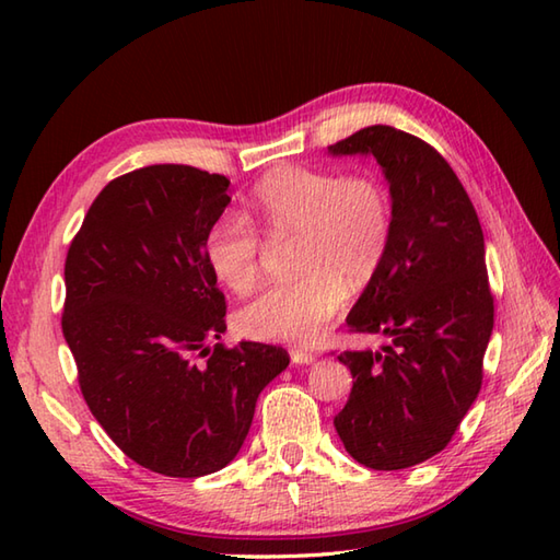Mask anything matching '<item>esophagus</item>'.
<instances>
[{
	"label": "esophagus",
	"mask_w": 560,
	"mask_h": 560,
	"mask_svg": "<svg viewBox=\"0 0 560 560\" xmlns=\"http://www.w3.org/2000/svg\"><path fill=\"white\" fill-rule=\"evenodd\" d=\"M315 359L317 355L315 353H311V351H291V361L295 363V365H311V363H315Z\"/></svg>",
	"instance_id": "34e87169"
}]
</instances>
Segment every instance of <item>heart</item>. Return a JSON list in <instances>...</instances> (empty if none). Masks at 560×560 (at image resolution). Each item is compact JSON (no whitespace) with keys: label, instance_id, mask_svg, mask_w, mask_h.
Listing matches in <instances>:
<instances>
[{"label":"heart","instance_id":"obj_1","mask_svg":"<svg viewBox=\"0 0 560 560\" xmlns=\"http://www.w3.org/2000/svg\"><path fill=\"white\" fill-rule=\"evenodd\" d=\"M257 221L273 241L301 237L295 269L303 279L259 293L237 315L241 335L257 341L315 343L347 301L383 269L395 209L371 175L287 165L253 195ZM205 259L225 289L245 293L261 269V235L245 217L225 213L205 235Z\"/></svg>","mask_w":560,"mask_h":560}]
</instances>
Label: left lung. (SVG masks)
Here are the masks:
<instances>
[{
    "mask_svg": "<svg viewBox=\"0 0 560 560\" xmlns=\"http://www.w3.org/2000/svg\"><path fill=\"white\" fill-rule=\"evenodd\" d=\"M329 153L373 156L395 209L385 265L347 317L392 347L339 355L353 387L335 428L355 462L407 469L450 443L481 389L493 331L483 231L455 171L419 137L373 125Z\"/></svg>",
    "mask_w": 560,
    "mask_h": 560,
    "instance_id": "left-lung-1",
    "label": "left lung"
}]
</instances>
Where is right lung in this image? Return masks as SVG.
<instances>
[{
	"label": "right lung",
	"mask_w": 560,
	"mask_h": 560,
	"mask_svg": "<svg viewBox=\"0 0 560 560\" xmlns=\"http://www.w3.org/2000/svg\"><path fill=\"white\" fill-rule=\"evenodd\" d=\"M229 177L147 165L93 201L65 261L62 331L91 413L129 459L197 479L241 452L255 404L289 353L259 341L207 347L225 299L205 235L229 207ZM207 354L205 364L191 355Z\"/></svg>",
	"instance_id": "add662e5"
}]
</instances>
